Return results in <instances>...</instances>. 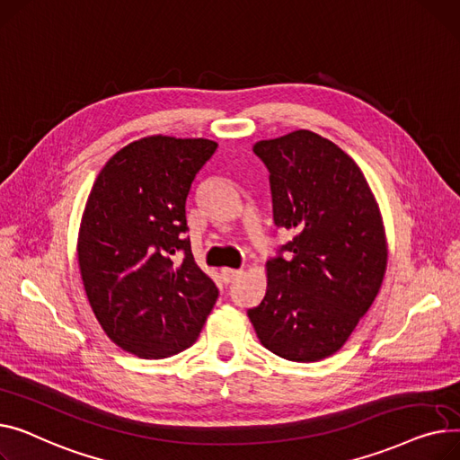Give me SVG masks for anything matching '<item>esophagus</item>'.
<instances>
[{
  "label": "esophagus",
  "mask_w": 460,
  "mask_h": 460,
  "mask_svg": "<svg viewBox=\"0 0 460 460\" xmlns=\"http://www.w3.org/2000/svg\"><path fill=\"white\" fill-rule=\"evenodd\" d=\"M221 275H223V280H225V284H232L237 277H241V269H223L221 271Z\"/></svg>",
  "instance_id": "esophagus-1"
}]
</instances>
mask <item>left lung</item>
I'll return each mask as SVG.
<instances>
[{
  "mask_svg": "<svg viewBox=\"0 0 460 460\" xmlns=\"http://www.w3.org/2000/svg\"><path fill=\"white\" fill-rule=\"evenodd\" d=\"M273 217L293 239L267 261V293L247 314L263 347L293 362L334 355L373 305L386 237L371 189L341 148L308 129L260 141Z\"/></svg>",
  "mask_w": 460,
  "mask_h": 460,
  "instance_id": "8db88e82",
  "label": "left lung"
}]
</instances>
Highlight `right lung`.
I'll use <instances>...</instances> for the list:
<instances>
[{
	"mask_svg": "<svg viewBox=\"0 0 460 460\" xmlns=\"http://www.w3.org/2000/svg\"><path fill=\"white\" fill-rule=\"evenodd\" d=\"M217 150L208 139L155 137L117 152L98 174L77 261L102 329L141 358L191 347L219 289L191 252L185 202Z\"/></svg>",
	"mask_w": 460,
	"mask_h": 460,
	"instance_id": "obj_1",
	"label": "right lung"
}]
</instances>
